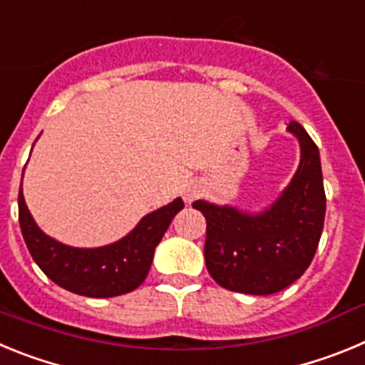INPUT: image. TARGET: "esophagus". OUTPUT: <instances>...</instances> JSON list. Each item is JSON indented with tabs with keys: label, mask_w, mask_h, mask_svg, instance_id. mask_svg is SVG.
<instances>
[{
	"label": "esophagus",
	"mask_w": 365,
	"mask_h": 365,
	"mask_svg": "<svg viewBox=\"0 0 365 365\" xmlns=\"http://www.w3.org/2000/svg\"><path fill=\"white\" fill-rule=\"evenodd\" d=\"M197 195H199V188H197V186H190V188L185 190V199L188 202H192L193 199L197 197Z\"/></svg>",
	"instance_id": "34e87169"
}]
</instances>
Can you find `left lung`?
I'll return each instance as SVG.
<instances>
[{"instance_id": "1", "label": "left lung", "mask_w": 365, "mask_h": 365, "mask_svg": "<svg viewBox=\"0 0 365 365\" xmlns=\"http://www.w3.org/2000/svg\"><path fill=\"white\" fill-rule=\"evenodd\" d=\"M287 130L298 137L302 159L270 208L245 214L206 201L192 205L206 219V269L228 291L256 296L283 291L307 270L320 243L325 219L320 153L302 124L291 120Z\"/></svg>"}]
</instances>
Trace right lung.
<instances>
[{
	"label": "right lung",
	"mask_w": 365,
	"mask_h": 365,
	"mask_svg": "<svg viewBox=\"0 0 365 365\" xmlns=\"http://www.w3.org/2000/svg\"><path fill=\"white\" fill-rule=\"evenodd\" d=\"M18 208L25 245L47 278L74 294L113 298L135 291L146 279L155 247L160 243L177 212L185 208V202L175 199L144 215L125 237L100 248L67 247L43 234L32 219L21 190Z\"/></svg>",
	"instance_id": "add662e5"
}]
</instances>
